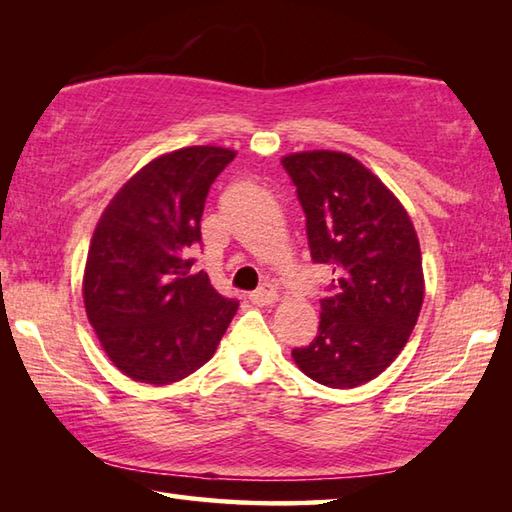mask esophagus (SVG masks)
I'll use <instances>...</instances> for the list:
<instances>
[{
    "label": "esophagus",
    "instance_id": "34e87169",
    "mask_svg": "<svg viewBox=\"0 0 512 512\" xmlns=\"http://www.w3.org/2000/svg\"><path fill=\"white\" fill-rule=\"evenodd\" d=\"M248 299H250V303H255V306H270V303L277 301V288L270 284H264L259 290L250 292Z\"/></svg>",
    "mask_w": 512,
    "mask_h": 512
}]
</instances>
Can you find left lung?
<instances>
[{
  "mask_svg": "<svg viewBox=\"0 0 512 512\" xmlns=\"http://www.w3.org/2000/svg\"><path fill=\"white\" fill-rule=\"evenodd\" d=\"M306 213L314 264L332 270L319 334L292 358L312 380L352 389L405 347L424 299L418 235L405 206L356 158L301 151L281 158Z\"/></svg>",
  "mask_w": 512,
  "mask_h": 512,
  "instance_id": "8db88e82",
  "label": "left lung"
}]
</instances>
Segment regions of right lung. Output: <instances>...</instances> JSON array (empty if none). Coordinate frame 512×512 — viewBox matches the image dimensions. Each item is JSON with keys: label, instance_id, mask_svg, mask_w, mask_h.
<instances>
[{"label": "right lung", "instance_id": "obj_1", "mask_svg": "<svg viewBox=\"0 0 512 512\" xmlns=\"http://www.w3.org/2000/svg\"><path fill=\"white\" fill-rule=\"evenodd\" d=\"M235 158L184 147L151 160L107 204L90 244L83 301L112 363L147 385H171L215 354L237 299L193 273L191 250L213 180Z\"/></svg>", "mask_w": 512, "mask_h": 512}]
</instances>
